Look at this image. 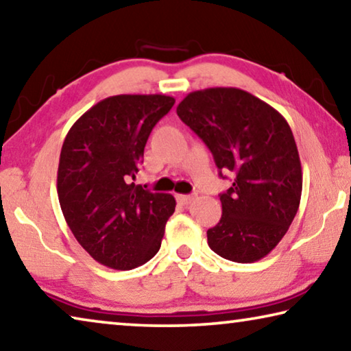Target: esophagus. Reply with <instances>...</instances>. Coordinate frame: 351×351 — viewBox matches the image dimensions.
<instances>
[{
	"label": "esophagus",
	"instance_id": "obj_1",
	"mask_svg": "<svg viewBox=\"0 0 351 351\" xmlns=\"http://www.w3.org/2000/svg\"><path fill=\"white\" fill-rule=\"evenodd\" d=\"M176 199H178V203H180V204L187 206V204L192 203L193 197H191V195H176Z\"/></svg>",
	"mask_w": 351,
	"mask_h": 351
}]
</instances>
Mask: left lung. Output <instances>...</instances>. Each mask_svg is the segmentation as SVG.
Returning a JSON list of instances; mask_svg holds the SVG:
<instances>
[{"instance_id":"1","label":"left lung","mask_w":351,"mask_h":351,"mask_svg":"<svg viewBox=\"0 0 351 351\" xmlns=\"http://www.w3.org/2000/svg\"><path fill=\"white\" fill-rule=\"evenodd\" d=\"M176 114L206 143L220 176L221 219L208 230L213 252L254 263L274 250L291 226L302 198L303 173L292 130L278 110L234 87L189 93Z\"/></svg>"}]
</instances>
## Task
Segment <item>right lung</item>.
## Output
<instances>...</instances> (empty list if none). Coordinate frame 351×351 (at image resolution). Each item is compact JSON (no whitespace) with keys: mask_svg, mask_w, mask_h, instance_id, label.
<instances>
[{"mask_svg":"<svg viewBox=\"0 0 351 351\" xmlns=\"http://www.w3.org/2000/svg\"><path fill=\"white\" fill-rule=\"evenodd\" d=\"M173 104L167 95L109 97L75 121L60 149L58 195L66 225L81 247L110 269L148 263L175 213L170 193L132 182L149 132Z\"/></svg>","mask_w":351,"mask_h":351,"instance_id":"obj_1","label":"right lung"}]
</instances>
